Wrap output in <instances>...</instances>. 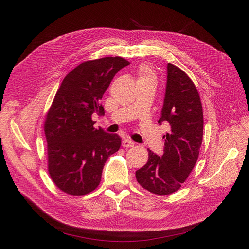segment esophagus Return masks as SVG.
I'll return each mask as SVG.
<instances>
[{"mask_svg": "<svg viewBox=\"0 0 249 249\" xmlns=\"http://www.w3.org/2000/svg\"><path fill=\"white\" fill-rule=\"evenodd\" d=\"M135 145V143L133 141H131L130 139H124L122 141V146L125 148H130V147H133Z\"/></svg>", "mask_w": 249, "mask_h": 249, "instance_id": "obj_1", "label": "esophagus"}]
</instances>
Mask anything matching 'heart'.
Listing matches in <instances>:
<instances>
[{"instance_id": "heart-1", "label": "heart", "mask_w": 249, "mask_h": 249, "mask_svg": "<svg viewBox=\"0 0 249 249\" xmlns=\"http://www.w3.org/2000/svg\"><path fill=\"white\" fill-rule=\"evenodd\" d=\"M154 80V75L151 71V69L147 65H141L138 70V81H143V80Z\"/></svg>"}]
</instances>
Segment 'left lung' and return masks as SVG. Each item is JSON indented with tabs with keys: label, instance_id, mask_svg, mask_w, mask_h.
<instances>
[{
	"label": "left lung",
	"instance_id": "obj_1",
	"mask_svg": "<svg viewBox=\"0 0 249 249\" xmlns=\"http://www.w3.org/2000/svg\"><path fill=\"white\" fill-rule=\"evenodd\" d=\"M169 133L163 136L162 156L148 150V160L136 172L138 184L155 195L178 191L198 160L203 140V108L198 89L189 75L167 64V82L161 117Z\"/></svg>",
	"mask_w": 249,
	"mask_h": 249
}]
</instances>
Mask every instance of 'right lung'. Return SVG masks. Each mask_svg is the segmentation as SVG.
<instances>
[{"label": "right lung", "instance_id": "add662e5", "mask_svg": "<svg viewBox=\"0 0 249 249\" xmlns=\"http://www.w3.org/2000/svg\"><path fill=\"white\" fill-rule=\"evenodd\" d=\"M129 63L119 56L88 60L63 78L44 121L48 174L60 191L71 196L93 192L108 158L119 150V135L94 128L91 115L105 114L101 99Z\"/></svg>", "mask_w": 249, "mask_h": 249}]
</instances>
